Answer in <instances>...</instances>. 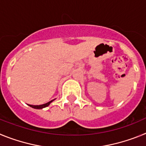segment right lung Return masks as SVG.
<instances>
[{"label": "right lung", "mask_w": 146, "mask_h": 146, "mask_svg": "<svg viewBox=\"0 0 146 146\" xmlns=\"http://www.w3.org/2000/svg\"><path fill=\"white\" fill-rule=\"evenodd\" d=\"M55 99H53V100H51L50 102H49L46 103V104H41V105H31V104H29L30 107H31V108H34V109H42V108H46V107L49 106L50 105V104L52 102H53Z\"/></svg>", "instance_id": "1"}]
</instances>
